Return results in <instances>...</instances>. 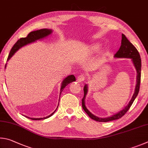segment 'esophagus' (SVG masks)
<instances>
[{
  "mask_svg": "<svg viewBox=\"0 0 148 148\" xmlns=\"http://www.w3.org/2000/svg\"><path fill=\"white\" fill-rule=\"evenodd\" d=\"M85 79V76L83 74H81L77 77V81L79 82H82L84 81V80Z\"/></svg>",
  "mask_w": 148,
  "mask_h": 148,
  "instance_id": "1",
  "label": "esophagus"
}]
</instances>
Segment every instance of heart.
Instances as JSON below:
<instances>
[{
	"instance_id": "heart-1",
	"label": "heart",
	"mask_w": 148,
	"mask_h": 148,
	"mask_svg": "<svg viewBox=\"0 0 148 148\" xmlns=\"http://www.w3.org/2000/svg\"><path fill=\"white\" fill-rule=\"evenodd\" d=\"M100 49H101V45L98 43L94 44V45L90 47V49H91L92 51H97L98 50H99Z\"/></svg>"
}]
</instances>
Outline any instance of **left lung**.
I'll list each match as a JSON object with an SVG mask.
<instances>
[{"instance_id":"1","label":"left lung","mask_w":148,"mask_h":148,"mask_svg":"<svg viewBox=\"0 0 148 148\" xmlns=\"http://www.w3.org/2000/svg\"><path fill=\"white\" fill-rule=\"evenodd\" d=\"M114 57L116 58H131L133 63L134 64V67L137 72V76H136V85L135 88V90H134V93L132 97L130 102L129 104L126 106V107L121 110L120 112L116 113V114L113 115L110 117L105 118H98L97 116H94L93 114H92L90 111L87 109L86 106H85V97H86V95L88 92V86L86 84L84 86V97L82 99V108L86 112L88 115L91 118L92 120H95L97 121H99V122H107V121H110L115 120H118V119L121 118L122 116L125 114L127 112L128 110L130 108L131 106L133 104L134 99L139 92L140 90V79H141V58L140 56L138 51L136 49L133 44H132L130 41L128 40V39L126 38V36L123 34L121 35V46L117 53L114 54Z\"/></svg>"}]
</instances>
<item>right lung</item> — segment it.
Wrapping results in <instances>:
<instances>
[{
	"mask_svg": "<svg viewBox=\"0 0 148 148\" xmlns=\"http://www.w3.org/2000/svg\"><path fill=\"white\" fill-rule=\"evenodd\" d=\"M52 30L51 29H47V28H43V29H40V30H36V31H32V32H30L27 35V36L26 38H20L19 40H18L16 43H15V45L13 46V47L12 48L11 51L10 52V54L8 55V59H7V61L9 60V59H10V58L14 55L15 54V52H16L17 50H19V49L22 47L25 46L26 45H27V44H29L30 43H32V42H34L36 40H41V39H42L43 38H45L47 36H48L49 35H50L52 33ZM6 66H5V68H6ZM76 79H75V77L73 75H69L67 76L66 78H65L64 80L62 82V86H61V89H60V94L63 91V90L64 89V88L66 87L67 84H69V83H71V82H73V81H75ZM57 107V108H58ZM56 108V109H57ZM56 109L54 111V112L50 114L48 116H47V117L45 118H28L27 116H26V117L28 118H30L31 120H43V119H46V118H48L49 117H51V116L55 112V111L56 110Z\"/></svg>",
	"mask_w": 148,
	"mask_h": 148,
	"instance_id": "1",
	"label": "right lung"
}]
</instances>
